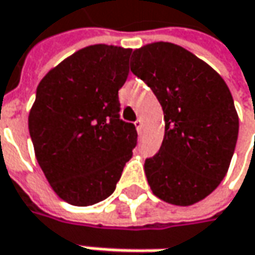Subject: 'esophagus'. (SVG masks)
<instances>
[{
    "instance_id": "esophagus-1",
    "label": "esophagus",
    "mask_w": 255,
    "mask_h": 255,
    "mask_svg": "<svg viewBox=\"0 0 255 255\" xmlns=\"http://www.w3.org/2000/svg\"><path fill=\"white\" fill-rule=\"evenodd\" d=\"M134 124H135L136 131L139 132V131H141V128H142V120L138 119V120H136V121H135V123H134Z\"/></svg>"
}]
</instances>
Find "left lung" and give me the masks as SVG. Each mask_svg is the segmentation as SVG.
Returning a JSON list of instances; mask_svg holds the SVG:
<instances>
[{
	"instance_id": "obj_1",
	"label": "left lung",
	"mask_w": 255,
	"mask_h": 255,
	"mask_svg": "<svg viewBox=\"0 0 255 255\" xmlns=\"http://www.w3.org/2000/svg\"><path fill=\"white\" fill-rule=\"evenodd\" d=\"M131 72L161 103L165 135L158 154L145 159L155 196L189 206L209 196L227 173L239 135V116L220 75L169 42L136 49Z\"/></svg>"
}]
</instances>
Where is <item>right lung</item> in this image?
<instances>
[{
    "mask_svg": "<svg viewBox=\"0 0 255 255\" xmlns=\"http://www.w3.org/2000/svg\"><path fill=\"white\" fill-rule=\"evenodd\" d=\"M132 50L80 49L40 80L28 127L38 163L59 198L90 206L116 190L136 145L134 124L120 119L119 90Z\"/></svg>",
    "mask_w": 255,
    "mask_h": 255,
    "instance_id": "1",
    "label": "right lung"
}]
</instances>
